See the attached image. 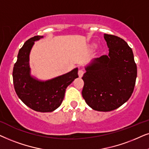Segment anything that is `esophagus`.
Returning <instances> with one entry per match:
<instances>
[{"mask_svg": "<svg viewBox=\"0 0 149 149\" xmlns=\"http://www.w3.org/2000/svg\"><path fill=\"white\" fill-rule=\"evenodd\" d=\"M83 75H84V71H82V70H79L78 71V76H79V77H80V78H82V77L83 76Z\"/></svg>", "mask_w": 149, "mask_h": 149, "instance_id": "34e87169", "label": "esophagus"}]
</instances>
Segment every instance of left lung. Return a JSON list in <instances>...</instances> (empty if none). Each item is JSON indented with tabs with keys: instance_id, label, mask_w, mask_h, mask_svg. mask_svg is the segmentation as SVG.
<instances>
[{
	"instance_id": "8db88e82",
	"label": "left lung",
	"mask_w": 149,
	"mask_h": 149,
	"mask_svg": "<svg viewBox=\"0 0 149 149\" xmlns=\"http://www.w3.org/2000/svg\"><path fill=\"white\" fill-rule=\"evenodd\" d=\"M108 55L95 58L85 67L82 95L91 108L109 112L125 104L134 91L137 66L131 47L123 39L104 34Z\"/></svg>"
}]
</instances>
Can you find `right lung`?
Instances as JSON below:
<instances>
[{
    "instance_id": "right-lung-1",
    "label": "right lung",
    "mask_w": 149,
    "mask_h": 149,
    "mask_svg": "<svg viewBox=\"0 0 149 149\" xmlns=\"http://www.w3.org/2000/svg\"><path fill=\"white\" fill-rule=\"evenodd\" d=\"M43 36L29 39L19 49L13 70L15 93L25 105L32 110L50 112L58 108L64 99L67 87L78 78V68L51 80L41 81L31 75L29 55L35 41Z\"/></svg>"
}]
</instances>
